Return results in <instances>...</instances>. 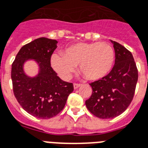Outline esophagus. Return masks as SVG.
Instances as JSON below:
<instances>
[{
	"instance_id": "34e87169",
	"label": "esophagus",
	"mask_w": 148,
	"mask_h": 148,
	"mask_svg": "<svg viewBox=\"0 0 148 148\" xmlns=\"http://www.w3.org/2000/svg\"><path fill=\"white\" fill-rule=\"evenodd\" d=\"M80 86H81V84H76V83H75V84H74V89H77L78 87Z\"/></svg>"
}]
</instances>
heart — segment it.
I'll return each mask as SVG.
<instances>
[{
  "label": "heart",
  "mask_w": 148,
  "mask_h": 148,
  "mask_svg": "<svg viewBox=\"0 0 148 148\" xmlns=\"http://www.w3.org/2000/svg\"><path fill=\"white\" fill-rule=\"evenodd\" d=\"M114 60L115 52L109 43L79 42L66 48L63 54H54L51 64L64 80L70 78L79 64L80 71L86 79L97 80L109 74Z\"/></svg>",
  "instance_id": "heart-1"
}]
</instances>
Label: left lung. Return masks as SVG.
<instances>
[{
	"mask_svg": "<svg viewBox=\"0 0 148 148\" xmlns=\"http://www.w3.org/2000/svg\"><path fill=\"white\" fill-rule=\"evenodd\" d=\"M111 42L116 55L115 64L106 76L90 84L93 92L85 102L91 113L103 119L125 111L132 101L138 78L132 54L119 43Z\"/></svg>",
	"mask_w": 148,
	"mask_h": 148,
	"instance_id": "obj_1",
	"label": "left lung"
}]
</instances>
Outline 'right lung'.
I'll list each match as a JSON object with an SVG mask.
<instances>
[{"instance_id":"right-lung-1","label":"right lung","mask_w":148,"mask_h":148,"mask_svg":"<svg viewBox=\"0 0 148 148\" xmlns=\"http://www.w3.org/2000/svg\"><path fill=\"white\" fill-rule=\"evenodd\" d=\"M58 42L42 37L23 45L12 64L11 79L16 99L23 109L38 119H48L57 116L64 109L72 83L57 76L51 67V57ZM27 60H35L40 68L36 77L27 76L23 70Z\"/></svg>"}]
</instances>
